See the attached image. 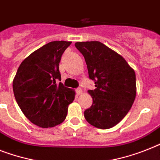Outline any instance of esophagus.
Instances as JSON below:
<instances>
[{
  "mask_svg": "<svg viewBox=\"0 0 160 160\" xmlns=\"http://www.w3.org/2000/svg\"><path fill=\"white\" fill-rule=\"evenodd\" d=\"M82 93V89L80 88H77L76 89V94L78 95V96H79V95H81Z\"/></svg>",
  "mask_w": 160,
  "mask_h": 160,
  "instance_id": "obj_1",
  "label": "esophagus"
}]
</instances>
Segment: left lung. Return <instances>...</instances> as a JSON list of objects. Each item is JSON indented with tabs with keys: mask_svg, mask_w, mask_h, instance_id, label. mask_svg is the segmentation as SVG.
Listing matches in <instances>:
<instances>
[{
	"mask_svg": "<svg viewBox=\"0 0 160 160\" xmlns=\"http://www.w3.org/2000/svg\"><path fill=\"white\" fill-rule=\"evenodd\" d=\"M75 47L84 56L89 78L96 87L88 91L93 103L84 117L97 128H110L124 118L135 101V72L121 55L101 42H76Z\"/></svg>",
	"mask_w": 160,
	"mask_h": 160,
	"instance_id": "8db88e82",
	"label": "left lung"
}]
</instances>
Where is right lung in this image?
<instances>
[{
    "label": "right lung",
    "mask_w": 160,
    "mask_h": 160,
    "mask_svg": "<svg viewBox=\"0 0 160 160\" xmlns=\"http://www.w3.org/2000/svg\"><path fill=\"white\" fill-rule=\"evenodd\" d=\"M71 42L55 41L28 55L18 67L13 81L17 104L27 118L41 128H52L65 119L75 92L65 88L59 64Z\"/></svg>",
    "instance_id": "1"
}]
</instances>
